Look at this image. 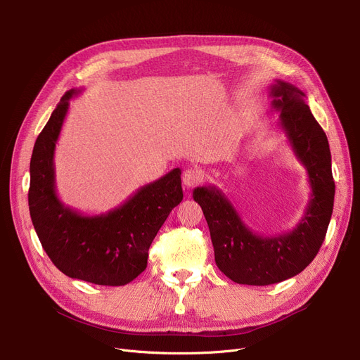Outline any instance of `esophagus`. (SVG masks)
<instances>
[{"label":"esophagus","mask_w":360,"mask_h":360,"mask_svg":"<svg viewBox=\"0 0 360 360\" xmlns=\"http://www.w3.org/2000/svg\"><path fill=\"white\" fill-rule=\"evenodd\" d=\"M202 179H204V174H202V170L198 167L186 169L184 172V176H182L184 185H186V186H194V185L200 184Z\"/></svg>","instance_id":"34e87169"}]
</instances>
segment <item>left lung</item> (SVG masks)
Segmentation results:
<instances>
[{
    "mask_svg": "<svg viewBox=\"0 0 360 360\" xmlns=\"http://www.w3.org/2000/svg\"><path fill=\"white\" fill-rule=\"evenodd\" d=\"M278 125L307 167L311 198L296 228L277 236H259L245 224L232 202L216 186H197L194 201L210 229L219 270L239 285L267 286L304 271L326 239L334 205L335 185L324 129L305 102V93L276 80L270 87Z\"/></svg>",
    "mask_w": 360,
    "mask_h": 360,
    "instance_id": "8db88e82",
    "label": "left lung"
}]
</instances>
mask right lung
I'll return each mask as SVG.
<instances>
[{"mask_svg": "<svg viewBox=\"0 0 360 360\" xmlns=\"http://www.w3.org/2000/svg\"><path fill=\"white\" fill-rule=\"evenodd\" d=\"M77 93L71 89L64 94L36 139L30 159V217L42 248L65 276L124 286L146 270L151 242L182 201L181 169L141 186L106 214L83 216L64 205L55 191L53 153L68 101Z\"/></svg>", "mask_w": 360, "mask_h": 360, "instance_id": "1", "label": "right lung"}]
</instances>
